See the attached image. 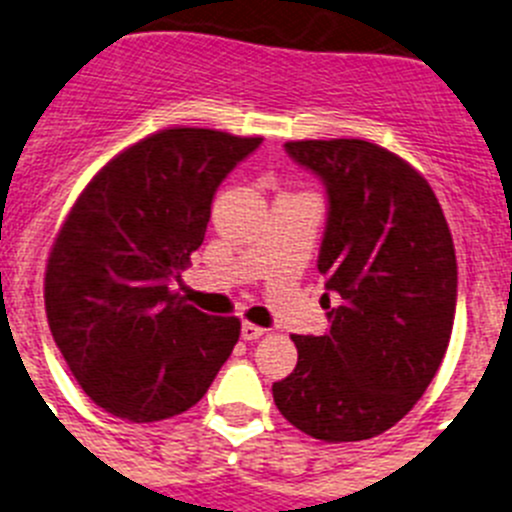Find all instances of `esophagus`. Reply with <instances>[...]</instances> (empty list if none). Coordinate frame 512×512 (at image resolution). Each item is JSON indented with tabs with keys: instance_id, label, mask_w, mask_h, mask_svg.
<instances>
[{
	"instance_id": "esophagus-1",
	"label": "esophagus",
	"mask_w": 512,
	"mask_h": 512,
	"mask_svg": "<svg viewBox=\"0 0 512 512\" xmlns=\"http://www.w3.org/2000/svg\"><path fill=\"white\" fill-rule=\"evenodd\" d=\"M264 327H259V325H253V322H243L241 325V337L243 340H259L261 335H264Z\"/></svg>"
}]
</instances>
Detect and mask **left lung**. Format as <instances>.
<instances>
[{
	"label": "left lung",
	"instance_id": "left-lung-1",
	"mask_svg": "<svg viewBox=\"0 0 512 512\" xmlns=\"http://www.w3.org/2000/svg\"><path fill=\"white\" fill-rule=\"evenodd\" d=\"M289 157L330 198L317 269L340 304L330 332L292 335L297 368L274 403L322 442H360L414 409L437 375L457 309V256L437 195L406 159L365 139H302Z\"/></svg>",
	"mask_w": 512,
	"mask_h": 512
}]
</instances>
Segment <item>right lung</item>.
Instances as JSON below:
<instances>
[{
    "label": "right lung",
    "mask_w": 512,
    "mask_h": 512,
    "mask_svg": "<svg viewBox=\"0 0 512 512\" xmlns=\"http://www.w3.org/2000/svg\"><path fill=\"white\" fill-rule=\"evenodd\" d=\"M261 137L172 126L96 172L60 225L45 269V312L70 373L96 406L162 421L205 396L241 335L177 292L225 175Z\"/></svg>",
    "instance_id": "1"
}]
</instances>
